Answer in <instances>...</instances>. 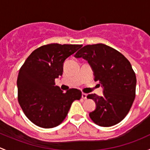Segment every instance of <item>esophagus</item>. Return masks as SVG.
Returning <instances> with one entry per match:
<instances>
[{"mask_svg": "<svg viewBox=\"0 0 150 150\" xmlns=\"http://www.w3.org/2000/svg\"><path fill=\"white\" fill-rule=\"evenodd\" d=\"M82 98L83 99H87V94H86V93H82Z\"/></svg>", "mask_w": 150, "mask_h": 150, "instance_id": "34e87169", "label": "esophagus"}]
</instances>
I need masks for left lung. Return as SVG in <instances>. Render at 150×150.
Instances as JSON below:
<instances>
[{
	"label": "left lung",
	"instance_id": "1",
	"mask_svg": "<svg viewBox=\"0 0 150 150\" xmlns=\"http://www.w3.org/2000/svg\"><path fill=\"white\" fill-rule=\"evenodd\" d=\"M88 61L94 72V81L104 87V95L87 96L96 108L89 117L96 125L110 127L125 118L136 96L137 78L130 62L118 51L98 43L87 45L75 54Z\"/></svg>",
	"mask_w": 150,
	"mask_h": 150
}]
</instances>
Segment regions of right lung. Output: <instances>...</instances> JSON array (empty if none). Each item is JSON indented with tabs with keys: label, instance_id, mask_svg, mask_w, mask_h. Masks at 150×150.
Instances as JSON below:
<instances>
[{
	"label": "right lung",
	"instance_id": "add662e5",
	"mask_svg": "<svg viewBox=\"0 0 150 150\" xmlns=\"http://www.w3.org/2000/svg\"><path fill=\"white\" fill-rule=\"evenodd\" d=\"M82 45L51 43L31 53L19 69L18 102L27 117L43 128L57 126L67 115L70 106L82 92L70 88L64 92L55 86L62 75L63 63Z\"/></svg>",
	"mask_w": 150,
	"mask_h": 150
}]
</instances>
